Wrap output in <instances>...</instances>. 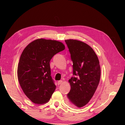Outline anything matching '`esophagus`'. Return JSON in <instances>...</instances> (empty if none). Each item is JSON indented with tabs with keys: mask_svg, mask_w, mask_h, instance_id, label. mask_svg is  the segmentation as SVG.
Instances as JSON below:
<instances>
[{
	"mask_svg": "<svg viewBox=\"0 0 125 125\" xmlns=\"http://www.w3.org/2000/svg\"><path fill=\"white\" fill-rule=\"evenodd\" d=\"M62 83H63V81H59L58 82V84H60Z\"/></svg>",
	"mask_w": 125,
	"mask_h": 125,
	"instance_id": "obj_1",
	"label": "esophagus"
}]
</instances>
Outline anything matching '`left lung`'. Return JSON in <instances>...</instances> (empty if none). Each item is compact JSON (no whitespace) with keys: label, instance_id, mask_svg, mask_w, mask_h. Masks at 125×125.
Listing matches in <instances>:
<instances>
[{"label":"left lung","instance_id":"left-lung-1","mask_svg":"<svg viewBox=\"0 0 125 125\" xmlns=\"http://www.w3.org/2000/svg\"><path fill=\"white\" fill-rule=\"evenodd\" d=\"M73 62V74L68 82L71 89L67 97L73 106L86 105L93 96L101 76L99 61L90 45L75 39L65 40Z\"/></svg>","mask_w":125,"mask_h":125}]
</instances>
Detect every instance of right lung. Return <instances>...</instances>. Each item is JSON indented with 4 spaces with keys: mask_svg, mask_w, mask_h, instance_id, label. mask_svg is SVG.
<instances>
[{
    "mask_svg": "<svg viewBox=\"0 0 125 125\" xmlns=\"http://www.w3.org/2000/svg\"><path fill=\"white\" fill-rule=\"evenodd\" d=\"M64 49L60 42L39 38L23 50L18 64V78L23 92L32 102L42 104L50 100L56 88L51 76L50 62Z\"/></svg>",
    "mask_w": 125,
    "mask_h": 125,
    "instance_id": "add662e5",
    "label": "right lung"
}]
</instances>
